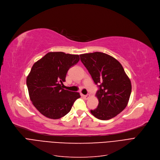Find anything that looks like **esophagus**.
Instances as JSON below:
<instances>
[{
    "instance_id": "esophagus-1",
    "label": "esophagus",
    "mask_w": 160,
    "mask_h": 160,
    "mask_svg": "<svg viewBox=\"0 0 160 160\" xmlns=\"http://www.w3.org/2000/svg\"><path fill=\"white\" fill-rule=\"evenodd\" d=\"M82 96L85 99H86V100H87V99H88L90 97V94H87V95H83V94H82Z\"/></svg>"
}]
</instances>
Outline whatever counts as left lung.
<instances>
[{
    "label": "left lung",
    "mask_w": 160,
    "mask_h": 160,
    "mask_svg": "<svg viewBox=\"0 0 160 160\" xmlns=\"http://www.w3.org/2000/svg\"><path fill=\"white\" fill-rule=\"evenodd\" d=\"M81 60L99 90L98 105L90 112L100 120L116 117L127 106L132 92L131 81L122 66L114 57L102 52L80 55Z\"/></svg>",
    "instance_id": "8db88e82"
}]
</instances>
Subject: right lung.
<instances>
[{
    "mask_svg": "<svg viewBox=\"0 0 160 160\" xmlns=\"http://www.w3.org/2000/svg\"><path fill=\"white\" fill-rule=\"evenodd\" d=\"M79 60V55L49 52L36 62L27 78L30 100L45 117L58 119L69 112L81 96L62 88L66 73Z\"/></svg>",
    "mask_w": 160,
    "mask_h": 160,
    "instance_id": "1",
    "label": "right lung"
}]
</instances>
